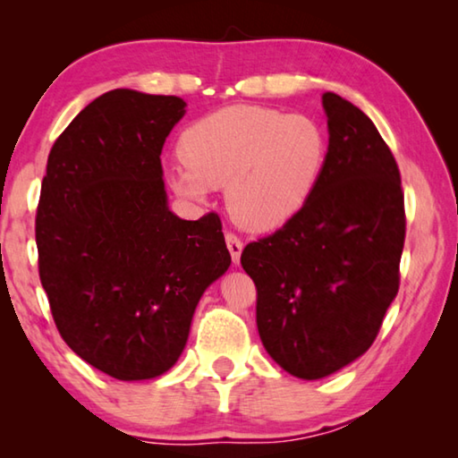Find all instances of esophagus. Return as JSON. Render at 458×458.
I'll list each match as a JSON object with an SVG mask.
<instances>
[{"label": "esophagus", "instance_id": "obj_1", "mask_svg": "<svg viewBox=\"0 0 458 458\" xmlns=\"http://www.w3.org/2000/svg\"><path fill=\"white\" fill-rule=\"evenodd\" d=\"M226 246H228V250H230L232 262H234V265H238V262H240V254H242V248H244L242 240H240V238L234 234V232H226Z\"/></svg>", "mask_w": 458, "mask_h": 458}]
</instances>
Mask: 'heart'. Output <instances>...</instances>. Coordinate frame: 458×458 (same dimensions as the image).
<instances>
[{"label":"heart","mask_w":458,"mask_h":458,"mask_svg":"<svg viewBox=\"0 0 458 458\" xmlns=\"http://www.w3.org/2000/svg\"><path fill=\"white\" fill-rule=\"evenodd\" d=\"M327 151V133L311 114L232 105L183 131V165L169 169L167 182L191 201H204L210 188H226L228 212L238 226L268 232L303 210Z\"/></svg>","instance_id":"b5f03b06"}]
</instances>
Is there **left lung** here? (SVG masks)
Segmentation results:
<instances>
[{"label":"left lung","mask_w":458,"mask_h":458,"mask_svg":"<svg viewBox=\"0 0 458 458\" xmlns=\"http://www.w3.org/2000/svg\"><path fill=\"white\" fill-rule=\"evenodd\" d=\"M327 164L303 210L250 242L240 262L257 284L265 350L319 379L369 350L398 294L406 236L400 169L366 113L325 92Z\"/></svg>","instance_id":"left-lung-1"}]
</instances>
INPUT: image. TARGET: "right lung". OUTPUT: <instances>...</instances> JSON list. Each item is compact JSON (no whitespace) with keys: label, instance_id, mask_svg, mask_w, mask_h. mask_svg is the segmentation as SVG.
<instances>
[{"label":"right lung","instance_id":"add662e5","mask_svg":"<svg viewBox=\"0 0 458 458\" xmlns=\"http://www.w3.org/2000/svg\"><path fill=\"white\" fill-rule=\"evenodd\" d=\"M180 97L114 89L48 155L36 214L38 268L62 339L133 382L180 360L201 294L230 267L218 214L182 220L161 169Z\"/></svg>","mask_w":458,"mask_h":458}]
</instances>
